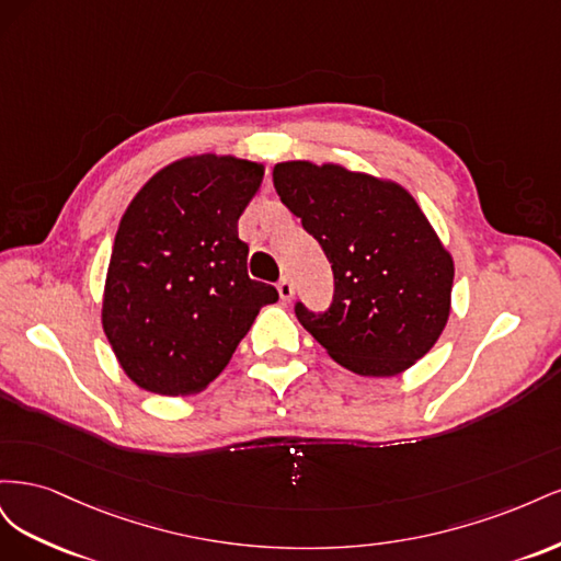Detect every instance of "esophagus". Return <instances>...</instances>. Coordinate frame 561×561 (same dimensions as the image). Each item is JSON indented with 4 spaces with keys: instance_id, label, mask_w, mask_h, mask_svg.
Masks as SVG:
<instances>
[{
    "instance_id": "1",
    "label": "esophagus",
    "mask_w": 561,
    "mask_h": 561,
    "mask_svg": "<svg viewBox=\"0 0 561 561\" xmlns=\"http://www.w3.org/2000/svg\"><path fill=\"white\" fill-rule=\"evenodd\" d=\"M278 295L283 301H290L295 297V287L290 283V278H280L278 280Z\"/></svg>"
}]
</instances>
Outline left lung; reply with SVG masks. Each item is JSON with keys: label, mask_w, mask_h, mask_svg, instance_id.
I'll return each mask as SVG.
<instances>
[{"label": "left lung", "mask_w": 561, "mask_h": 561, "mask_svg": "<svg viewBox=\"0 0 561 561\" xmlns=\"http://www.w3.org/2000/svg\"><path fill=\"white\" fill-rule=\"evenodd\" d=\"M274 186L328 254L330 311L297 318L330 358L360 377H398L443 334L454 257L402 184L334 161H280Z\"/></svg>", "instance_id": "left-lung-1"}]
</instances>
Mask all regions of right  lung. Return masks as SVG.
I'll list each match as a JSON object with an SVG mask.
<instances>
[{
    "instance_id": "add662e5",
    "label": "right lung",
    "mask_w": 561,
    "mask_h": 561,
    "mask_svg": "<svg viewBox=\"0 0 561 561\" xmlns=\"http://www.w3.org/2000/svg\"><path fill=\"white\" fill-rule=\"evenodd\" d=\"M264 165L192 154L163 165L126 208L107 266L103 330L124 375L168 398L217 379L274 285L248 276L239 217Z\"/></svg>"
}]
</instances>
